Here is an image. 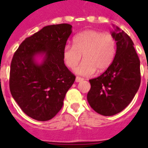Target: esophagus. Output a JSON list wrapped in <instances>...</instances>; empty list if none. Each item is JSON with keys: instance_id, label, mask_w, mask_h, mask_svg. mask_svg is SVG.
Listing matches in <instances>:
<instances>
[{"instance_id": "obj_1", "label": "esophagus", "mask_w": 148, "mask_h": 148, "mask_svg": "<svg viewBox=\"0 0 148 148\" xmlns=\"http://www.w3.org/2000/svg\"><path fill=\"white\" fill-rule=\"evenodd\" d=\"M84 80V78L81 77H76V78H75V81L76 82H81Z\"/></svg>"}]
</instances>
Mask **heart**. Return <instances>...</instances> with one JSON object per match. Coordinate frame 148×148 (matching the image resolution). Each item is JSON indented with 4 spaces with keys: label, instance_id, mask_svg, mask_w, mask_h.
<instances>
[{
    "label": "heart",
    "instance_id": "heart-1",
    "mask_svg": "<svg viewBox=\"0 0 148 148\" xmlns=\"http://www.w3.org/2000/svg\"><path fill=\"white\" fill-rule=\"evenodd\" d=\"M74 45H67L63 51L65 64L71 69L77 67L83 55L84 61L75 69V73L90 76L97 70L102 72L112 64L116 54V41L109 34L87 30L77 34L73 40Z\"/></svg>",
    "mask_w": 148,
    "mask_h": 148
}]
</instances>
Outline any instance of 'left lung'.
I'll return each instance as SVG.
<instances>
[{
  "mask_svg": "<svg viewBox=\"0 0 148 148\" xmlns=\"http://www.w3.org/2000/svg\"><path fill=\"white\" fill-rule=\"evenodd\" d=\"M111 31L116 54L110 66L97 78L90 80L87 99L90 106L103 116H113L133 100L140 84V60L131 38L118 27Z\"/></svg>",
  "mask_w": 148,
  "mask_h": 148,
  "instance_id": "1",
  "label": "left lung"
}]
</instances>
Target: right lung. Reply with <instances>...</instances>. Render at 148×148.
<instances>
[{"instance_id": "1", "label": "right lung", "mask_w": 148, "mask_h": 148, "mask_svg": "<svg viewBox=\"0 0 148 148\" xmlns=\"http://www.w3.org/2000/svg\"><path fill=\"white\" fill-rule=\"evenodd\" d=\"M71 33V24L45 26L26 38L13 56L10 93L21 110L33 119L46 121L53 118L75 81L63 58ZM38 56L42 58L40 63Z\"/></svg>"}]
</instances>
